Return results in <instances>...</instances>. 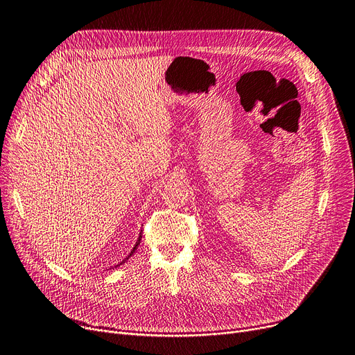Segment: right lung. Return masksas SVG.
Here are the masks:
<instances>
[{"label": "right lung", "mask_w": 355, "mask_h": 355, "mask_svg": "<svg viewBox=\"0 0 355 355\" xmlns=\"http://www.w3.org/2000/svg\"><path fill=\"white\" fill-rule=\"evenodd\" d=\"M140 241H141V234H140V235H139V240H137V243H136V245H134V248H132V250H131V252H130V254H128V257H127V259H125V260H128V259H130V257H131V256H132V254H134V251H136V250H137V247H139V244H140ZM125 260H124V261H125ZM124 261H121V263H120V264H123V263H124ZM120 264H116V266H120ZM116 266H115V267H116Z\"/></svg>", "instance_id": "obj_1"}]
</instances>
